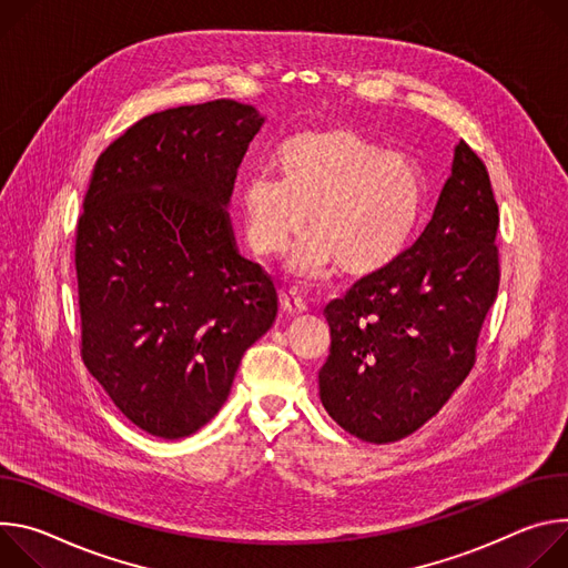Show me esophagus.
Listing matches in <instances>:
<instances>
[{
  "label": "esophagus",
  "mask_w": 568,
  "mask_h": 568,
  "mask_svg": "<svg viewBox=\"0 0 568 568\" xmlns=\"http://www.w3.org/2000/svg\"><path fill=\"white\" fill-rule=\"evenodd\" d=\"M282 308L288 313V316H300V313H304L308 306H306V302L300 295L284 293L282 295Z\"/></svg>",
  "instance_id": "1"
}]
</instances>
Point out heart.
Returning <instances> with one entry per match:
<instances>
[{
    "label": "heart",
    "instance_id": "1",
    "mask_svg": "<svg viewBox=\"0 0 568 568\" xmlns=\"http://www.w3.org/2000/svg\"><path fill=\"white\" fill-rule=\"evenodd\" d=\"M280 178L252 173L241 186L245 239L262 257H280L313 232L293 260L306 282H323L338 266L367 280L395 266L424 214L417 166L361 133L332 125L304 131L277 149Z\"/></svg>",
    "mask_w": 568,
    "mask_h": 568
}]
</instances>
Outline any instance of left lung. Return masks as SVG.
<instances>
[{"label":"left lung","mask_w":568,"mask_h":568,"mask_svg":"<svg viewBox=\"0 0 568 568\" xmlns=\"http://www.w3.org/2000/svg\"><path fill=\"white\" fill-rule=\"evenodd\" d=\"M496 230L489 173L460 142L422 236L395 266L325 308L332 349L318 374L321 402L347 433L395 443L467 379L498 293Z\"/></svg>","instance_id":"8db88e82"}]
</instances>
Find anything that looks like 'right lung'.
I'll list each match as a JSON object with an SVG mask.
<instances>
[{
    "label": "right lung",
    "instance_id": "1",
    "mask_svg": "<svg viewBox=\"0 0 568 568\" xmlns=\"http://www.w3.org/2000/svg\"><path fill=\"white\" fill-rule=\"evenodd\" d=\"M262 123L232 99L180 105L133 123L94 164L74 247L81 356L155 437L205 426L277 316L275 284L239 255L225 210Z\"/></svg>",
    "mask_w": 568,
    "mask_h": 568
}]
</instances>
